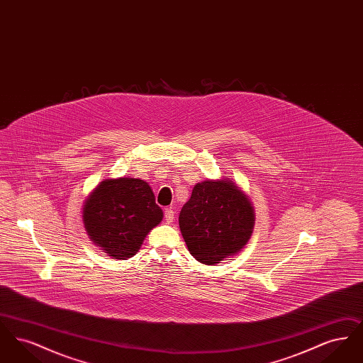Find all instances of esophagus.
Wrapping results in <instances>:
<instances>
[{
	"label": "esophagus",
	"instance_id": "obj_1",
	"mask_svg": "<svg viewBox=\"0 0 363 363\" xmlns=\"http://www.w3.org/2000/svg\"><path fill=\"white\" fill-rule=\"evenodd\" d=\"M174 209L173 208H166L164 209V220L167 222V223H172L174 220Z\"/></svg>",
	"mask_w": 363,
	"mask_h": 363
}]
</instances>
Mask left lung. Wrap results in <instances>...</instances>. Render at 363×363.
Returning <instances> with one entry per match:
<instances>
[{"label": "left lung", "mask_w": 363, "mask_h": 363, "mask_svg": "<svg viewBox=\"0 0 363 363\" xmlns=\"http://www.w3.org/2000/svg\"><path fill=\"white\" fill-rule=\"evenodd\" d=\"M178 220L190 255L201 264L216 265L246 246L256 215L234 181L207 178L194 185Z\"/></svg>", "instance_id": "obj_1"}]
</instances>
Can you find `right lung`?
Masks as SVG:
<instances>
[{
  "label": "right lung",
  "mask_w": 363,
  "mask_h": 363,
  "mask_svg": "<svg viewBox=\"0 0 363 363\" xmlns=\"http://www.w3.org/2000/svg\"><path fill=\"white\" fill-rule=\"evenodd\" d=\"M86 235L111 259L133 257L148 233L163 219L151 186L140 178H107L83 206Z\"/></svg>",
  "instance_id": "add662e5"
}]
</instances>
